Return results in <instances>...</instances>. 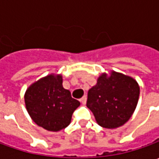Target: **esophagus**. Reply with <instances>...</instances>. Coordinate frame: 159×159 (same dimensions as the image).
<instances>
[{"mask_svg": "<svg viewBox=\"0 0 159 159\" xmlns=\"http://www.w3.org/2000/svg\"><path fill=\"white\" fill-rule=\"evenodd\" d=\"M80 102H81L82 104H86V102H87V96H86V95H84L82 98H80Z\"/></svg>", "mask_w": 159, "mask_h": 159, "instance_id": "obj_1", "label": "esophagus"}]
</instances>
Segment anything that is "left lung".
Masks as SVG:
<instances>
[{
	"label": "left lung",
	"mask_w": 159,
	"mask_h": 159,
	"mask_svg": "<svg viewBox=\"0 0 159 159\" xmlns=\"http://www.w3.org/2000/svg\"><path fill=\"white\" fill-rule=\"evenodd\" d=\"M139 95L140 87L134 78L111 70L110 75L102 73L96 85L89 89L87 107L98 125L114 129L131 118Z\"/></svg>",
	"instance_id": "obj_1"
}]
</instances>
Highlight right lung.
<instances>
[{
  "mask_svg": "<svg viewBox=\"0 0 159 159\" xmlns=\"http://www.w3.org/2000/svg\"><path fill=\"white\" fill-rule=\"evenodd\" d=\"M25 102L34 122L48 131L58 132L70 125L80 102L63 87L61 74H48L33 83L25 91Z\"/></svg>",
  "mask_w": 159,
  "mask_h": 159,
  "instance_id": "right-lung-1",
  "label": "right lung"
}]
</instances>
